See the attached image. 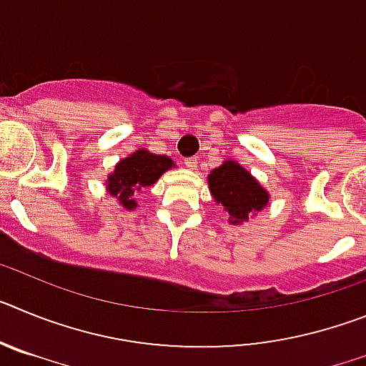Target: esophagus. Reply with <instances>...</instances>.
Masks as SVG:
<instances>
[{
    "label": "esophagus",
    "instance_id": "esophagus-1",
    "mask_svg": "<svg viewBox=\"0 0 366 366\" xmlns=\"http://www.w3.org/2000/svg\"><path fill=\"white\" fill-rule=\"evenodd\" d=\"M183 163H185V167L190 168V170H194V168L198 167V159H196V157H187Z\"/></svg>",
    "mask_w": 366,
    "mask_h": 366
}]
</instances>
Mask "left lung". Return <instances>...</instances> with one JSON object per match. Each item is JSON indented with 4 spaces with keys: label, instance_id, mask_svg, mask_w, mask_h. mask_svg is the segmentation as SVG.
<instances>
[{
    "label": "left lung",
    "instance_id": "1",
    "mask_svg": "<svg viewBox=\"0 0 366 366\" xmlns=\"http://www.w3.org/2000/svg\"><path fill=\"white\" fill-rule=\"evenodd\" d=\"M209 187L218 203L231 216V223L249 219L251 212L262 211L267 205V192L253 176L234 161H225L209 174Z\"/></svg>",
    "mask_w": 366,
    "mask_h": 366
}]
</instances>
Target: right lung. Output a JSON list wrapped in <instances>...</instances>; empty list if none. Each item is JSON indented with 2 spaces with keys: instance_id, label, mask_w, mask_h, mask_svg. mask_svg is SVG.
<instances>
[{
  "instance_id": "right-lung-1",
  "label": "right lung",
  "mask_w": 366,
  "mask_h": 366,
  "mask_svg": "<svg viewBox=\"0 0 366 366\" xmlns=\"http://www.w3.org/2000/svg\"><path fill=\"white\" fill-rule=\"evenodd\" d=\"M172 159H168L167 155L139 150L115 167V172L108 179V190L112 196L121 199L122 207L135 209V199H132L135 190L150 187L164 170L172 168Z\"/></svg>"
}]
</instances>
